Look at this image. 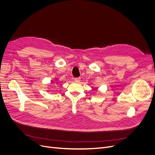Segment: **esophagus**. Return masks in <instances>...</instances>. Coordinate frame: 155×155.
Wrapping results in <instances>:
<instances>
[{"label":"esophagus","mask_w":155,"mask_h":155,"mask_svg":"<svg viewBox=\"0 0 155 155\" xmlns=\"http://www.w3.org/2000/svg\"><path fill=\"white\" fill-rule=\"evenodd\" d=\"M74 81L75 82H79L80 81V78H75Z\"/></svg>","instance_id":"1"}]
</instances>
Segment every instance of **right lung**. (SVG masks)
Listing matches in <instances>:
<instances>
[{"mask_svg":"<svg viewBox=\"0 0 155 155\" xmlns=\"http://www.w3.org/2000/svg\"><path fill=\"white\" fill-rule=\"evenodd\" d=\"M57 80H58V78H55L54 79V80L53 81H52V82H55V83H56L57 82Z\"/></svg>","mask_w":155,"mask_h":155,"instance_id":"add662e5","label":"right lung"}]
</instances>
